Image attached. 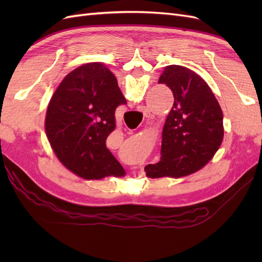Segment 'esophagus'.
Returning a JSON list of instances; mask_svg holds the SVG:
<instances>
[{
    "label": "esophagus",
    "mask_w": 262,
    "mask_h": 262,
    "mask_svg": "<svg viewBox=\"0 0 262 262\" xmlns=\"http://www.w3.org/2000/svg\"><path fill=\"white\" fill-rule=\"evenodd\" d=\"M141 111H142V113L144 114V117H146V118H147V117H149L148 110H147L145 107H142V108H141Z\"/></svg>",
    "instance_id": "obj_1"
}]
</instances>
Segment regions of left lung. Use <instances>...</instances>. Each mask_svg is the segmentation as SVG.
I'll return each mask as SVG.
<instances>
[{
    "instance_id": "8db88e82",
    "label": "left lung",
    "mask_w": 262,
    "mask_h": 262,
    "mask_svg": "<svg viewBox=\"0 0 262 262\" xmlns=\"http://www.w3.org/2000/svg\"><path fill=\"white\" fill-rule=\"evenodd\" d=\"M173 93L162 133L161 161L145 166L147 177H185L202 169L220 148L223 113L214 93L193 71L170 65L159 79Z\"/></svg>"
}]
</instances>
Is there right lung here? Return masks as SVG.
Returning <instances> with one entry per match:
<instances>
[{
    "label": "right lung",
    "instance_id": "1",
    "mask_svg": "<svg viewBox=\"0 0 262 262\" xmlns=\"http://www.w3.org/2000/svg\"><path fill=\"white\" fill-rule=\"evenodd\" d=\"M126 104L116 76L89 63L65 76L48 104L45 129L66 168L86 179L121 177L125 170L105 146L116 128L117 107Z\"/></svg>",
    "mask_w": 262,
    "mask_h": 262
}]
</instances>
